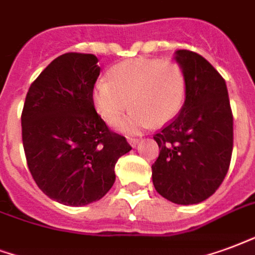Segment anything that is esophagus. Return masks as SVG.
<instances>
[{"instance_id":"esophagus-1","label":"esophagus","mask_w":255,"mask_h":255,"mask_svg":"<svg viewBox=\"0 0 255 255\" xmlns=\"http://www.w3.org/2000/svg\"><path fill=\"white\" fill-rule=\"evenodd\" d=\"M127 140H128V143H129V144H131L132 147H135L137 143H139V139H137V137H128Z\"/></svg>"}]
</instances>
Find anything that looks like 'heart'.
I'll return each mask as SVG.
<instances>
[{
    "mask_svg": "<svg viewBox=\"0 0 255 255\" xmlns=\"http://www.w3.org/2000/svg\"><path fill=\"white\" fill-rule=\"evenodd\" d=\"M186 99L185 71L174 60L136 58L115 65L108 80H99L92 89V104L104 122L111 126L124 112L133 109L120 124L127 132L150 127L152 123L173 122Z\"/></svg>",
    "mask_w": 255,
    "mask_h": 255,
    "instance_id": "b5f03b06",
    "label": "heart"
}]
</instances>
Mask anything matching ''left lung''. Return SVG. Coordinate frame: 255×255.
Listing matches in <instances>:
<instances>
[{
	"instance_id": "obj_1",
	"label": "left lung",
	"mask_w": 255,
	"mask_h": 255,
	"mask_svg": "<svg viewBox=\"0 0 255 255\" xmlns=\"http://www.w3.org/2000/svg\"><path fill=\"white\" fill-rule=\"evenodd\" d=\"M186 77L180 115L154 135L159 156L152 169L155 190L171 203L199 204L227 174L233 154V112L227 86L214 66L193 51L177 50Z\"/></svg>"
}]
</instances>
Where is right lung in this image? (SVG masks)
<instances>
[{"instance_id": "add662e5", "label": "right lung", "mask_w": 255, "mask_h": 255, "mask_svg": "<svg viewBox=\"0 0 255 255\" xmlns=\"http://www.w3.org/2000/svg\"><path fill=\"white\" fill-rule=\"evenodd\" d=\"M97 62L93 54L58 56L32 82L22 109V146L32 177L44 195L70 207L103 199L116 180V162L131 150L92 104Z\"/></svg>"}]
</instances>
